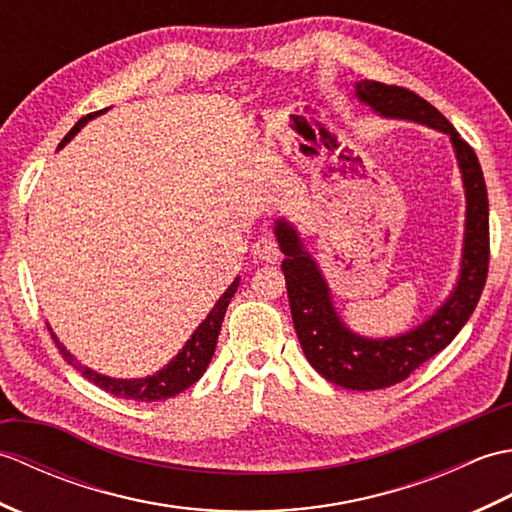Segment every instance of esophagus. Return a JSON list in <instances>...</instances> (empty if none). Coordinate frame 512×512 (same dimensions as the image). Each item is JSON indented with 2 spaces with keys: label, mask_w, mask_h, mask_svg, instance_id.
<instances>
[{
  "label": "esophagus",
  "mask_w": 512,
  "mask_h": 512,
  "mask_svg": "<svg viewBox=\"0 0 512 512\" xmlns=\"http://www.w3.org/2000/svg\"><path fill=\"white\" fill-rule=\"evenodd\" d=\"M253 255L257 259H264V262H277L281 250H279V242L273 235H262L253 244Z\"/></svg>",
  "instance_id": "esophagus-1"
}]
</instances>
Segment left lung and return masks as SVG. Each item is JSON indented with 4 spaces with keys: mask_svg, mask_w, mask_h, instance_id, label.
Returning <instances> with one entry per match:
<instances>
[{
    "mask_svg": "<svg viewBox=\"0 0 512 512\" xmlns=\"http://www.w3.org/2000/svg\"><path fill=\"white\" fill-rule=\"evenodd\" d=\"M356 96L378 114L409 118L449 134L466 189V233L458 286L429 321L396 339L372 341L347 330L332 308L328 284L314 259L303 250L295 228L286 220H279L275 226L279 246L286 255L281 270L286 277L292 323L308 363L334 385L372 391L402 383L413 369L442 352L464 328L482 297L491 242H488V193L480 160L447 118L422 96L400 85L361 81L356 85Z\"/></svg>",
    "mask_w": 512,
    "mask_h": 512,
    "instance_id": "1",
    "label": "left lung"
}]
</instances>
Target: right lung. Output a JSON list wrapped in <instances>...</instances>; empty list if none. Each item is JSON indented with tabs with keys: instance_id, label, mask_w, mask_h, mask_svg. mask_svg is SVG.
<instances>
[{
	"instance_id": "add662e5",
	"label": "right lung",
	"mask_w": 512,
	"mask_h": 512,
	"mask_svg": "<svg viewBox=\"0 0 512 512\" xmlns=\"http://www.w3.org/2000/svg\"><path fill=\"white\" fill-rule=\"evenodd\" d=\"M105 110L101 112H92L88 116H83L79 123H76L68 134H65V138L61 140L63 147L65 143H70V140L76 136V132L79 129L92 121L94 116L103 114ZM239 286V277L233 281L231 286H228V290L224 292V295L217 299L215 308L209 312V317H206L200 328L193 332L191 339L187 341V345L182 347V352L173 358V361L162 367L160 372H156L154 376H147V378H134V380H121V378H110V376H103V374H96L92 372L90 367L81 365L76 358L65 350V347L59 343L57 336L52 334L54 339V345L59 347V352L63 354L65 361H68L76 372H81V376H85L90 380V383H94L96 387L105 389L107 394H114L118 398H129V400H138V402H151V400H167V398H173L178 396L180 391L189 389L193 383H198L200 376L206 372V367H209L211 358H213V352H215V343H217V334H220V328H222V321H224V314H226V308L228 303H231V297L235 295V290Z\"/></svg>"
}]
</instances>
